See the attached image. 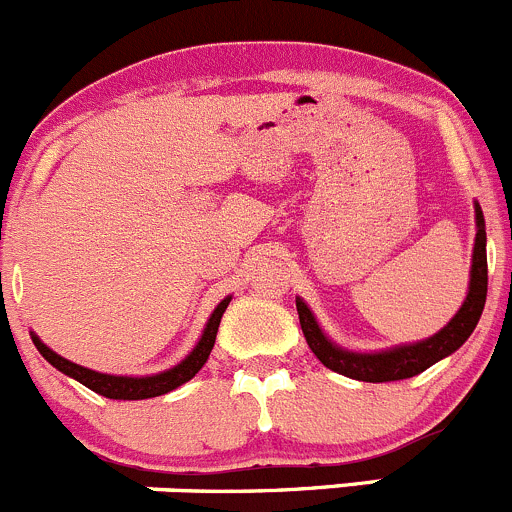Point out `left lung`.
<instances>
[{"label": "left lung", "instance_id": "obj_1", "mask_svg": "<svg viewBox=\"0 0 512 512\" xmlns=\"http://www.w3.org/2000/svg\"><path fill=\"white\" fill-rule=\"evenodd\" d=\"M485 296H488V256H485V219L483 209L475 201V244L473 258H470V281L468 293H465L463 306L458 308L453 318L433 333L430 338L416 343H401V346L383 348V351H351V348L338 346L336 341L323 333L321 323L316 321L313 311L301 296H296L298 318H301L303 336H306L308 348L316 353L318 361L341 376L353 378V381L366 383H386L403 381L423 373L433 363L443 361L450 353L458 351L470 333L475 331L483 313Z\"/></svg>", "mask_w": 512, "mask_h": 512}]
</instances>
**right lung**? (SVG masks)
<instances>
[{
	"label": "right lung",
	"mask_w": 512,
	"mask_h": 512,
	"mask_svg": "<svg viewBox=\"0 0 512 512\" xmlns=\"http://www.w3.org/2000/svg\"><path fill=\"white\" fill-rule=\"evenodd\" d=\"M229 303L231 296H226L224 301L214 308V313H211L209 321H206L204 331H201V338L196 341V346L191 348V353H186V358H181L176 366L166 368V371L151 373V376H114V373L91 371V368H84L79 366V363H72L64 356H59V353L52 351V348H49L34 331H29V336H32L37 351L42 353L57 371H62L64 376L74 378V381H79L82 386L91 388V391L99 393V396L114 398V401H144V398L164 396V393L184 386L186 381H191V378L204 368V363L209 361L211 348H214L216 333H219L221 316H224V311L229 308Z\"/></svg>",
	"instance_id": "1"
}]
</instances>
